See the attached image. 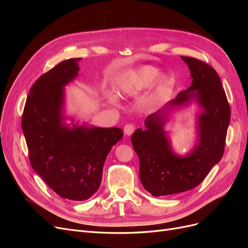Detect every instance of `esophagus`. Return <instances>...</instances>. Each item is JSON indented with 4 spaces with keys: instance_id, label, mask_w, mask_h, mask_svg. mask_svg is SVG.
<instances>
[{
    "instance_id": "34e87169",
    "label": "esophagus",
    "mask_w": 248,
    "mask_h": 248,
    "mask_svg": "<svg viewBox=\"0 0 248 248\" xmlns=\"http://www.w3.org/2000/svg\"><path fill=\"white\" fill-rule=\"evenodd\" d=\"M134 129H136V126H134V124L130 123V124L125 125V127H124V132H125L126 136H131V134H132L133 131H134Z\"/></svg>"
}]
</instances>
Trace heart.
Masks as SVG:
<instances>
[{
    "label": "heart",
    "instance_id": "heart-1",
    "mask_svg": "<svg viewBox=\"0 0 248 248\" xmlns=\"http://www.w3.org/2000/svg\"><path fill=\"white\" fill-rule=\"evenodd\" d=\"M158 74V69L153 66L138 67L126 73L120 80L117 93L120 97H133L153 85L148 101L152 106H158L167 99L171 87L170 79L166 76Z\"/></svg>",
    "mask_w": 248,
    "mask_h": 248
}]
</instances>
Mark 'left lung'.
Returning a JSON list of instances; mask_svg holds the SVG:
<instances>
[{"mask_svg": "<svg viewBox=\"0 0 248 248\" xmlns=\"http://www.w3.org/2000/svg\"><path fill=\"white\" fill-rule=\"evenodd\" d=\"M188 66L191 86L180 92L154 114L147 117L146 130L134 131L131 144L140 159V179L144 188L154 197L191 190L218 163L231 119L227 95L213 67L196 58L181 57ZM192 99L202 108L198 117V142L184 157L172 152L163 126L171 108L183 106Z\"/></svg>", "mask_w": 248, "mask_h": 248, "instance_id": "1", "label": "left lung"}]
</instances>
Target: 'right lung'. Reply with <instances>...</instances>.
I'll return each instance as SVG.
<instances>
[{
  "mask_svg": "<svg viewBox=\"0 0 248 248\" xmlns=\"http://www.w3.org/2000/svg\"><path fill=\"white\" fill-rule=\"evenodd\" d=\"M81 58L65 60L35 81L21 128L34 170L58 196L85 201L98 190L104 162L123 137L121 128L73 125L63 120L64 87L78 77Z\"/></svg>",
  "mask_w": 248,
  "mask_h": 248,
  "instance_id": "1",
  "label": "right lung"
}]
</instances>
